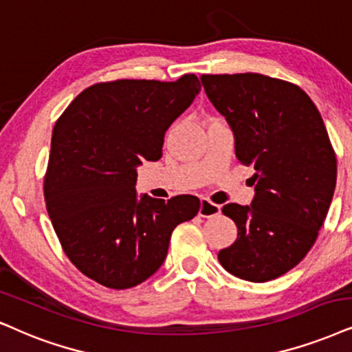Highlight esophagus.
Listing matches in <instances>:
<instances>
[{
  "label": "esophagus",
  "instance_id": "1",
  "mask_svg": "<svg viewBox=\"0 0 352 352\" xmlns=\"http://www.w3.org/2000/svg\"><path fill=\"white\" fill-rule=\"evenodd\" d=\"M221 212L219 204H214L208 199H201V204H199V216L201 217H212L217 216Z\"/></svg>",
  "mask_w": 352,
  "mask_h": 352
}]
</instances>
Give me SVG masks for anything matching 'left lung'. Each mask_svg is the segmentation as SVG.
Returning a JSON list of instances; mask_svg holds the SVG:
<instances>
[{
    "instance_id": "left-lung-1",
    "label": "left lung",
    "mask_w": 352,
    "mask_h": 352,
    "mask_svg": "<svg viewBox=\"0 0 352 352\" xmlns=\"http://www.w3.org/2000/svg\"><path fill=\"white\" fill-rule=\"evenodd\" d=\"M201 82L234 133L235 157L255 168L250 206L222 208L237 239L217 260L240 279L271 281L317 240L335 193V151L317 107L294 84L256 73L203 74Z\"/></svg>"
}]
</instances>
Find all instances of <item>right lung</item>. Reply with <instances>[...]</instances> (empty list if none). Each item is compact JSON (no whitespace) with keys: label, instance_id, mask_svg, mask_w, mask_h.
<instances>
[{"label":"right lung","instance_id":"obj_1","mask_svg":"<svg viewBox=\"0 0 352 352\" xmlns=\"http://www.w3.org/2000/svg\"><path fill=\"white\" fill-rule=\"evenodd\" d=\"M199 91L195 74L99 82L58 118L43 184L47 211L73 265L102 286L146 281L166 260L172 230L198 214L191 195L138 198L136 168L162 157L166 131Z\"/></svg>","mask_w":352,"mask_h":352}]
</instances>
